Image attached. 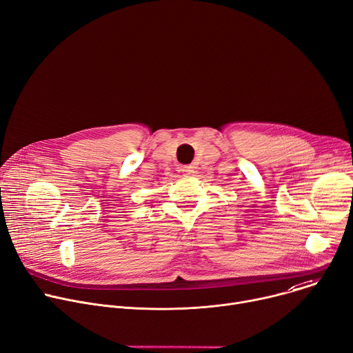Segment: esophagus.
I'll return each instance as SVG.
<instances>
[{
  "label": "esophagus",
  "mask_w": 353,
  "mask_h": 353,
  "mask_svg": "<svg viewBox=\"0 0 353 353\" xmlns=\"http://www.w3.org/2000/svg\"><path fill=\"white\" fill-rule=\"evenodd\" d=\"M181 172H183V174H184L185 177H190V176L194 174V169L191 168V166H183V168H181Z\"/></svg>",
  "instance_id": "34e87169"
}]
</instances>
